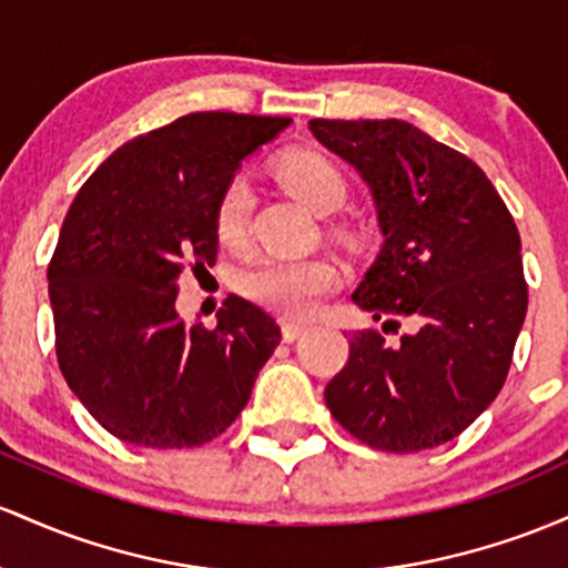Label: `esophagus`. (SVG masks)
<instances>
[{"instance_id": "1", "label": "esophagus", "mask_w": 568, "mask_h": 568, "mask_svg": "<svg viewBox=\"0 0 568 568\" xmlns=\"http://www.w3.org/2000/svg\"><path fill=\"white\" fill-rule=\"evenodd\" d=\"M303 333H305L303 324H295V322H284L282 324V337H284L286 343H295Z\"/></svg>"}]
</instances>
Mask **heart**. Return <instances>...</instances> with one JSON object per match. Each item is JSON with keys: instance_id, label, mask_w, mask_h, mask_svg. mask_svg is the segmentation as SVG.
Wrapping results in <instances>:
<instances>
[{"instance_id": "1", "label": "heart", "mask_w": 568, "mask_h": 568, "mask_svg": "<svg viewBox=\"0 0 568 568\" xmlns=\"http://www.w3.org/2000/svg\"><path fill=\"white\" fill-rule=\"evenodd\" d=\"M276 180L316 214L341 209L348 193L343 171L333 158L318 150L286 152L276 163ZM250 209V184L244 176H233L222 187L214 206V235L222 246L235 250L244 244ZM337 284H341V267L327 257H265L246 267L239 278L246 297L284 318L311 316L318 301Z\"/></svg>"}]
</instances>
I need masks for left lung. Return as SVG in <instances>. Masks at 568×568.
<instances>
[{"mask_svg": "<svg viewBox=\"0 0 568 568\" xmlns=\"http://www.w3.org/2000/svg\"><path fill=\"white\" fill-rule=\"evenodd\" d=\"M373 193L384 246L352 301L416 329L388 346L348 341L324 388L329 413L369 448L416 454L462 435L494 403L524 327L528 286L513 214L483 169L405 120H311Z\"/></svg>", "mask_w": 568, "mask_h": 568, "instance_id": "8db88e82", "label": "left lung"}]
</instances>
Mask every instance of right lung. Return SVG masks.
Listing matches in <instances>:
<instances>
[{"instance_id":"add662e5","label":"right lung","mask_w":568,"mask_h":568,"mask_svg":"<svg viewBox=\"0 0 568 568\" xmlns=\"http://www.w3.org/2000/svg\"><path fill=\"white\" fill-rule=\"evenodd\" d=\"M290 118L193 112L125 142L80 187L48 265L55 356L110 435L195 448L250 403L282 341L276 318L231 295L216 327L176 314L180 276L214 265V206L241 161Z\"/></svg>"}]
</instances>
